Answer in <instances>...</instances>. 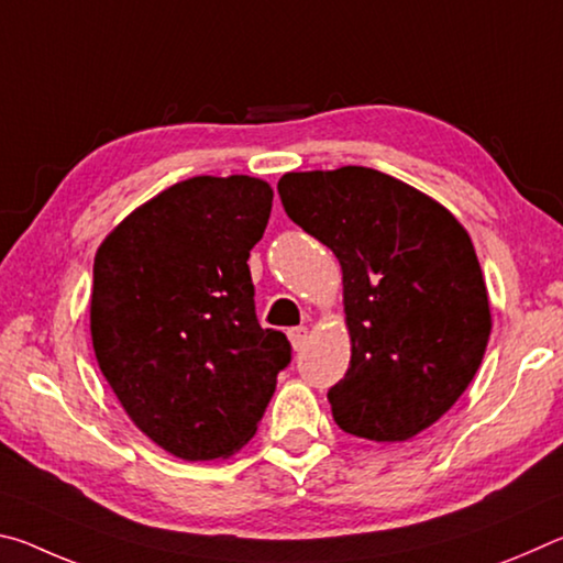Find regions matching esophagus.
Returning a JSON list of instances; mask_svg holds the SVG:
<instances>
[{
	"label": "esophagus",
	"instance_id": "34e87169",
	"mask_svg": "<svg viewBox=\"0 0 563 563\" xmlns=\"http://www.w3.org/2000/svg\"><path fill=\"white\" fill-rule=\"evenodd\" d=\"M288 340H290L292 350H302L305 342H308V328H290Z\"/></svg>",
	"mask_w": 563,
	"mask_h": 563
}]
</instances>
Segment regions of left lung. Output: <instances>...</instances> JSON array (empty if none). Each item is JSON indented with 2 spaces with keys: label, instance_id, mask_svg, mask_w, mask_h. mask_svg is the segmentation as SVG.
I'll list each match as a JSON object with an SVG mask.
<instances>
[{
  "label": "left lung",
  "instance_id": "8db88e82",
  "mask_svg": "<svg viewBox=\"0 0 563 563\" xmlns=\"http://www.w3.org/2000/svg\"><path fill=\"white\" fill-rule=\"evenodd\" d=\"M285 213L342 268L352 355L328 399L340 430L412 440L470 387L492 332L464 225L434 198L365 166L278 180Z\"/></svg>",
  "mask_w": 563,
  "mask_h": 563
}]
</instances>
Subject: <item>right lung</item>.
I'll list each match as a JSON object with an SVG mask.
<instances>
[{
    "label": "right lung",
    "mask_w": 563,
    "mask_h": 563,
    "mask_svg": "<svg viewBox=\"0 0 563 563\" xmlns=\"http://www.w3.org/2000/svg\"><path fill=\"white\" fill-rule=\"evenodd\" d=\"M271 208L261 178L196 176L123 218L93 258L101 373L178 460H225L251 442L290 362L288 338L258 325L247 268Z\"/></svg>",
    "instance_id": "1"
}]
</instances>
